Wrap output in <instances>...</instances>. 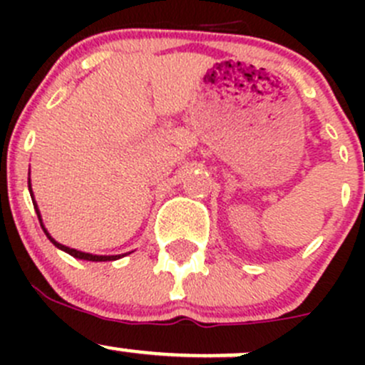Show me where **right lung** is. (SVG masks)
<instances>
[{"label": "right lung", "instance_id": "1", "mask_svg": "<svg viewBox=\"0 0 365 365\" xmlns=\"http://www.w3.org/2000/svg\"><path fill=\"white\" fill-rule=\"evenodd\" d=\"M28 187H29V194H31V200H33V206H35V212H36V215H38V220H40V226H42V230H43V233L47 235V238H49L51 242H53L54 245H56L58 249H61V251H65V252H68L70 256H73V257H77V259H86V261H114V259H118V257H121V256H97V254H90V252H81V251H77V249H70V247H67V245H61V244H58L56 240H54L53 237H51L49 233H47V230L46 227H43V222H42V217H40V212H38V206H36V203H35V197H33V192H31V183H29V180H28Z\"/></svg>", "mask_w": 365, "mask_h": 365}]
</instances>
